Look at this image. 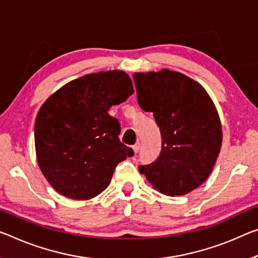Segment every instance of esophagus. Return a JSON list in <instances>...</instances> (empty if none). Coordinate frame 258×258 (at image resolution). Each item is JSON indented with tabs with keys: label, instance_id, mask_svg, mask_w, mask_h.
<instances>
[{
	"label": "esophagus",
	"instance_id": "esophagus-1",
	"mask_svg": "<svg viewBox=\"0 0 258 258\" xmlns=\"http://www.w3.org/2000/svg\"><path fill=\"white\" fill-rule=\"evenodd\" d=\"M140 148H141V144H140V143H136V144H135V145L133 146L134 152H135V153H137L138 151H140Z\"/></svg>",
	"mask_w": 258,
	"mask_h": 258
}]
</instances>
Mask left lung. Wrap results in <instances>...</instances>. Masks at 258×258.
Masks as SVG:
<instances>
[{"label":"left lung","mask_w":258,"mask_h":258,"mask_svg":"<svg viewBox=\"0 0 258 258\" xmlns=\"http://www.w3.org/2000/svg\"><path fill=\"white\" fill-rule=\"evenodd\" d=\"M138 105L152 112L161 152L138 169L158 191L185 195L208 179L221 146V124L203 86L176 71L135 74Z\"/></svg>","instance_id":"8db88e82"}]
</instances>
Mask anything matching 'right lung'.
I'll return each mask as SVG.
<instances>
[{
    "instance_id": "obj_1",
    "label": "right lung",
    "mask_w": 258,
    "mask_h": 258,
    "mask_svg": "<svg viewBox=\"0 0 258 258\" xmlns=\"http://www.w3.org/2000/svg\"><path fill=\"white\" fill-rule=\"evenodd\" d=\"M134 93L123 71L90 74L47 99L34 124L39 167L51 187L73 200H90L108 187L118 162L134 156L118 140L108 109Z\"/></svg>"
}]
</instances>
